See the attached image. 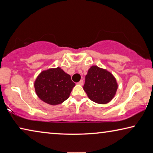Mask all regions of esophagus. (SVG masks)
I'll return each instance as SVG.
<instances>
[{"instance_id":"esophagus-1","label":"esophagus","mask_w":153,"mask_h":153,"mask_svg":"<svg viewBox=\"0 0 153 153\" xmlns=\"http://www.w3.org/2000/svg\"><path fill=\"white\" fill-rule=\"evenodd\" d=\"M77 84L80 85V86H82V85L84 84V81H83V80H80V81L77 83Z\"/></svg>"}]
</instances>
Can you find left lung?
<instances>
[{"instance_id": "8db88e82", "label": "left lung", "mask_w": 153, "mask_h": 153, "mask_svg": "<svg viewBox=\"0 0 153 153\" xmlns=\"http://www.w3.org/2000/svg\"><path fill=\"white\" fill-rule=\"evenodd\" d=\"M118 84L115 77L107 69L93 65L86 76L84 90L90 100L98 104H107L115 97Z\"/></svg>"}]
</instances>
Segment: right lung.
I'll return each mask as SVG.
<instances>
[{"label": "right lung", "mask_w": 153, "mask_h": 153, "mask_svg": "<svg viewBox=\"0 0 153 153\" xmlns=\"http://www.w3.org/2000/svg\"><path fill=\"white\" fill-rule=\"evenodd\" d=\"M75 86L70 75L59 67L42 71L34 82L38 98L51 105H57L66 100Z\"/></svg>", "instance_id": "add662e5"}]
</instances>
